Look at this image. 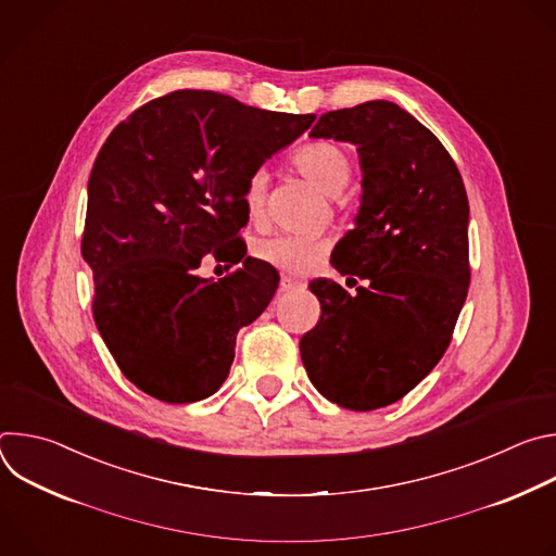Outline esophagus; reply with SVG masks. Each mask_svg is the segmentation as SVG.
Returning a JSON list of instances; mask_svg holds the SVG:
<instances>
[{
    "instance_id": "obj_1",
    "label": "esophagus",
    "mask_w": 556,
    "mask_h": 556,
    "mask_svg": "<svg viewBox=\"0 0 556 556\" xmlns=\"http://www.w3.org/2000/svg\"><path fill=\"white\" fill-rule=\"evenodd\" d=\"M303 283L299 281V279H294V277H288V275H281V279H279V290L281 292H290V290H296V288H301Z\"/></svg>"
}]
</instances>
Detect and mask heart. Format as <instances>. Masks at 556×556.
I'll use <instances>...</instances> for the list:
<instances>
[{
    "mask_svg": "<svg viewBox=\"0 0 556 556\" xmlns=\"http://www.w3.org/2000/svg\"><path fill=\"white\" fill-rule=\"evenodd\" d=\"M292 163L296 172L312 182L321 193L337 198L345 191L352 178V163L345 149L334 142L303 144ZM266 200V174L255 172L244 187V206L251 219H260ZM328 244L321 237L301 235H275L255 244V257L268 266H275L290 275H305L324 260Z\"/></svg>",
    "mask_w": 556,
    "mask_h": 556,
    "instance_id": "b5f03b06",
    "label": "heart"
}]
</instances>
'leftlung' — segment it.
I'll return each instance as SVG.
<instances>
[{
  "label": "left lung",
  "mask_w": 556,
  "mask_h": 556,
  "mask_svg": "<svg viewBox=\"0 0 556 556\" xmlns=\"http://www.w3.org/2000/svg\"><path fill=\"white\" fill-rule=\"evenodd\" d=\"M309 138L356 144L361 206L332 266L367 286L309 283L321 319L301 361L330 403L371 412L401 401L451 343L470 281L468 198L442 142L395 103L328 112Z\"/></svg>",
  "instance_id": "8db88e82"
}]
</instances>
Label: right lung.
Returning a JSON list of instances; mask_svg holds the SVG:
<instances>
[{
	"label": "right lung",
	"mask_w": 556,
	"mask_h": 556,
	"mask_svg": "<svg viewBox=\"0 0 556 556\" xmlns=\"http://www.w3.org/2000/svg\"><path fill=\"white\" fill-rule=\"evenodd\" d=\"M314 114L249 108L178 90L149 101L105 140L88 182L81 253L94 275V321L127 380L182 405L213 395L235 339L270 303L279 275L237 237L244 187ZM213 252L243 266L213 282L194 270Z\"/></svg>",
	"instance_id": "obj_1"
}]
</instances>
